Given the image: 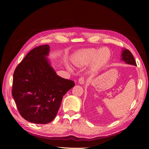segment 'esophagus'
Wrapping results in <instances>:
<instances>
[{
	"label": "esophagus",
	"instance_id": "obj_1",
	"mask_svg": "<svg viewBox=\"0 0 149 149\" xmlns=\"http://www.w3.org/2000/svg\"><path fill=\"white\" fill-rule=\"evenodd\" d=\"M79 83L81 84H84L85 83V79L84 77H81L79 79Z\"/></svg>",
	"mask_w": 149,
	"mask_h": 149
}]
</instances>
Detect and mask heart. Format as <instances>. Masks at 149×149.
Here are the masks:
<instances>
[{
	"label": "heart",
	"mask_w": 149,
	"mask_h": 149,
	"mask_svg": "<svg viewBox=\"0 0 149 149\" xmlns=\"http://www.w3.org/2000/svg\"><path fill=\"white\" fill-rule=\"evenodd\" d=\"M111 51L107 47L100 49L94 48L81 49L74 55L73 62L76 66H85L90 63V68L93 71H97L104 67L109 61ZM67 68L72 70V67L68 65Z\"/></svg>",
	"instance_id": "heart-1"
}]
</instances>
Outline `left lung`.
I'll return each mask as SVG.
<instances>
[{"label": "left lung", "instance_id": "8db88e82", "mask_svg": "<svg viewBox=\"0 0 149 149\" xmlns=\"http://www.w3.org/2000/svg\"><path fill=\"white\" fill-rule=\"evenodd\" d=\"M121 56H122L121 60L124 61L125 63L137 66L136 60H135L132 53L130 52L129 49H123V52H122Z\"/></svg>", "mask_w": 149, "mask_h": 149}]
</instances>
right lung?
Here are the masks:
<instances>
[{
    "mask_svg": "<svg viewBox=\"0 0 149 149\" xmlns=\"http://www.w3.org/2000/svg\"><path fill=\"white\" fill-rule=\"evenodd\" d=\"M48 45L33 48L15 70L12 94L20 114L35 124L50 123L65 94L75 85L58 76L47 56Z\"/></svg>",
    "mask_w": 149,
    "mask_h": 149,
    "instance_id": "add662e5",
    "label": "right lung"
}]
</instances>
